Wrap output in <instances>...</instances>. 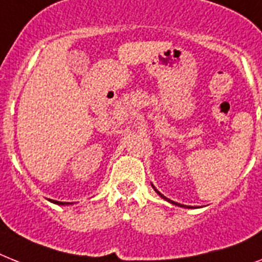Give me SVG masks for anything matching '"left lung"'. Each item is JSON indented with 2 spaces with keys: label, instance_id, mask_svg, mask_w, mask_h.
Instances as JSON below:
<instances>
[{
  "label": "left lung",
  "instance_id": "obj_1",
  "mask_svg": "<svg viewBox=\"0 0 262 262\" xmlns=\"http://www.w3.org/2000/svg\"><path fill=\"white\" fill-rule=\"evenodd\" d=\"M155 191H157V193L158 194H159V195H161L162 196V198H165V200H166V196L165 195H163V194H161V193H159V191H158V190L157 189H155ZM171 202H172V201H171ZM172 204H175V205H179V204H177V202H172ZM181 206H182V205H181ZM186 207V206H185Z\"/></svg>",
  "mask_w": 262,
  "mask_h": 262
}]
</instances>
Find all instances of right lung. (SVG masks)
<instances>
[{"label": "right lung", "instance_id": "right-lung-1", "mask_svg": "<svg viewBox=\"0 0 262 262\" xmlns=\"http://www.w3.org/2000/svg\"><path fill=\"white\" fill-rule=\"evenodd\" d=\"M55 204H58V205H68V202H58V201H53Z\"/></svg>", "mask_w": 262, "mask_h": 262}]
</instances>
